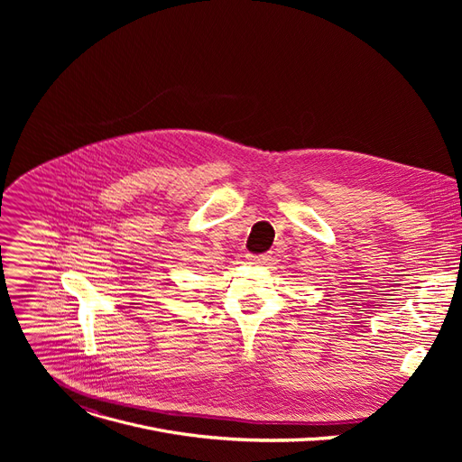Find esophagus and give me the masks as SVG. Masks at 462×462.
Wrapping results in <instances>:
<instances>
[{
  "label": "esophagus",
  "instance_id": "esophagus-1",
  "mask_svg": "<svg viewBox=\"0 0 462 462\" xmlns=\"http://www.w3.org/2000/svg\"><path fill=\"white\" fill-rule=\"evenodd\" d=\"M246 259H248V263H252V265H265V263L269 261V255L267 254H248Z\"/></svg>",
  "mask_w": 462,
  "mask_h": 462
}]
</instances>
